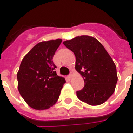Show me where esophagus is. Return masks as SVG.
I'll return each mask as SVG.
<instances>
[{"label":"esophagus","mask_w":133,"mask_h":133,"mask_svg":"<svg viewBox=\"0 0 133 133\" xmlns=\"http://www.w3.org/2000/svg\"><path fill=\"white\" fill-rule=\"evenodd\" d=\"M68 78H70V79L72 78V74H70V75L68 76Z\"/></svg>","instance_id":"obj_1"}]
</instances>
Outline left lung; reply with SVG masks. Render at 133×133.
Wrapping results in <instances>:
<instances>
[{
    "label": "left lung",
    "mask_w": 133,
    "mask_h": 133,
    "mask_svg": "<svg viewBox=\"0 0 133 133\" xmlns=\"http://www.w3.org/2000/svg\"><path fill=\"white\" fill-rule=\"evenodd\" d=\"M76 56L75 69L84 81V87L76 92L80 101L99 105L114 92L117 81L116 67L101 42L87 35L63 42Z\"/></svg>",
    "instance_id": "1"
}]
</instances>
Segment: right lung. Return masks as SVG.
Listing matches in <instances>:
<instances>
[{"label":"right lung","instance_id":"add662e5","mask_svg":"<svg viewBox=\"0 0 133 133\" xmlns=\"http://www.w3.org/2000/svg\"><path fill=\"white\" fill-rule=\"evenodd\" d=\"M62 40L42 41L25 55L17 74L20 95L30 108L47 110L59 97L65 80L57 76L53 55Z\"/></svg>","mask_w":133,"mask_h":133}]
</instances>
